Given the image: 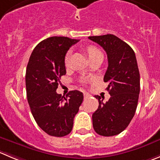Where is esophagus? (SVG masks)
Listing matches in <instances>:
<instances>
[{
    "label": "esophagus",
    "instance_id": "obj_1",
    "mask_svg": "<svg viewBox=\"0 0 160 160\" xmlns=\"http://www.w3.org/2000/svg\"><path fill=\"white\" fill-rule=\"evenodd\" d=\"M89 96H90V95H89V94L88 93V92H84V98L85 99L88 98V97H89Z\"/></svg>",
    "mask_w": 160,
    "mask_h": 160
}]
</instances>
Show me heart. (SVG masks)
<instances>
[{
  "instance_id": "heart-1",
  "label": "heart",
  "mask_w": 160,
  "mask_h": 160,
  "mask_svg": "<svg viewBox=\"0 0 160 160\" xmlns=\"http://www.w3.org/2000/svg\"><path fill=\"white\" fill-rule=\"evenodd\" d=\"M86 52H87L88 56H89V58L91 59L92 57L96 56H98V55H103L101 52L97 48L94 46H89L86 48ZM70 55H71V52H68V53L65 56L64 58V63L66 66H68L70 62Z\"/></svg>"
}]
</instances>
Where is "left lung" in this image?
<instances>
[{
	"mask_svg": "<svg viewBox=\"0 0 160 160\" xmlns=\"http://www.w3.org/2000/svg\"><path fill=\"white\" fill-rule=\"evenodd\" d=\"M104 48L108 67L104 77L111 95L106 103L100 96L99 107L92 114L96 133L104 137L115 136L128 127L138 106L140 93V73L135 53L131 47L113 34L89 37Z\"/></svg>",
	"mask_w": 160,
	"mask_h": 160,
	"instance_id": "left-lung-1",
	"label": "left lung"
}]
</instances>
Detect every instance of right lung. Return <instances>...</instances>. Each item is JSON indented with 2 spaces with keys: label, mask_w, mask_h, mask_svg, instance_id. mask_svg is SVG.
I'll return each instance as SVG.
<instances>
[{
  "label": "right lung",
  "mask_w": 160,
  "mask_h": 160,
  "mask_svg": "<svg viewBox=\"0 0 160 160\" xmlns=\"http://www.w3.org/2000/svg\"><path fill=\"white\" fill-rule=\"evenodd\" d=\"M78 41L48 38L34 48L29 59L26 71L27 100L38 127L50 136L63 137L71 133L82 103L80 91H70L63 98L56 92L60 78L66 74L67 52Z\"/></svg>",
  "instance_id": "add662e5"
}]
</instances>
